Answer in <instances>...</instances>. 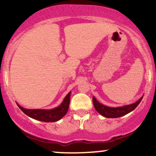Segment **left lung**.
<instances>
[{
    "mask_svg": "<svg viewBox=\"0 0 156 156\" xmlns=\"http://www.w3.org/2000/svg\"><path fill=\"white\" fill-rule=\"evenodd\" d=\"M142 98L143 97H141L139 101L130 105H127L121 107H116V108H112V107H108L101 104L97 101L94 97H93L92 101L96 111L100 114H101L102 116L107 118H117L122 117V116L133 111L138 106V105L140 103Z\"/></svg>",
    "mask_w": 156,
    "mask_h": 156,
    "instance_id": "left-lung-1",
    "label": "left lung"
}]
</instances>
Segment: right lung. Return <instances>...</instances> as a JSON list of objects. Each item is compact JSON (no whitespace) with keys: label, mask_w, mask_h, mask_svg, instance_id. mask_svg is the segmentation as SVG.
Instances as JSON below:
<instances>
[{"label":"right lung","mask_w":156,"mask_h":156,"mask_svg":"<svg viewBox=\"0 0 156 156\" xmlns=\"http://www.w3.org/2000/svg\"><path fill=\"white\" fill-rule=\"evenodd\" d=\"M71 92L65 97L63 102L56 108L46 110V109H26L17 104L21 111L28 117L45 122H53L62 119L67 114L69 105Z\"/></svg>","instance_id":"add662e5"}]
</instances>
